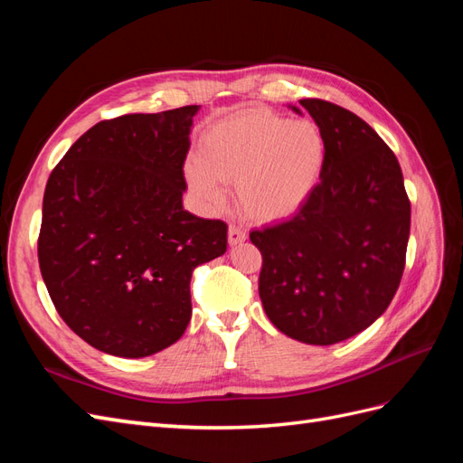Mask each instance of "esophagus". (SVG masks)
<instances>
[{"mask_svg": "<svg viewBox=\"0 0 463 463\" xmlns=\"http://www.w3.org/2000/svg\"><path fill=\"white\" fill-rule=\"evenodd\" d=\"M245 240H247V233L241 228L230 226V230H228V241H230V245H240Z\"/></svg>", "mask_w": 463, "mask_h": 463, "instance_id": "obj_1", "label": "esophagus"}]
</instances>
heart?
<instances>
[{
  "label": "heart",
  "mask_w": 463,
  "mask_h": 463,
  "mask_svg": "<svg viewBox=\"0 0 463 463\" xmlns=\"http://www.w3.org/2000/svg\"><path fill=\"white\" fill-rule=\"evenodd\" d=\"M326 160L325 135L313 121H289L270 109L249 108L218 119L204 131L201 156L191 154L185 175L210 208L237 203L257 222L284 220L311 197Z\"/></svg>",
  "instance_id": "1"
}]
</instances>
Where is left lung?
Here are the masks:
<instances>
[{"instance_id": "8db88e82", "label": "left lung", "mask_w": 463, "mask_h": 463, "mask_svg": "<svg viewBox=\"0 0 463 463\" xmlns=\"http://www.w3.org/2000/svg\"><path fill=\"white\" fill-rule=\"evenodd\" d=\"M299 104L325 135L320 181L293 218L249 237L262 255L266 317L293 340L332 345L369 328L396 296L411 206L398 158L369 123L318 98Z\"/></svg>"}]
</instances>
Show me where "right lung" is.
<instances>
[{
  "label": "right lung",
  "instance_id": "add662e5",
  "mask_svg": "<svg viewBox=\"0 0 463 463\" xmlns=\"http://www.w3.org/2000/svg\"><path fill=\"white\" fill-rule=\"evenodd\" d=\"M197 111L96 123L50 174L40 272L65 325L104 354L138 359L175 344L193 270L226 253V223L184 208Z\"/></svg>",
  "mask_w": 463,
  "mask_h": 463
}]
</instances>
